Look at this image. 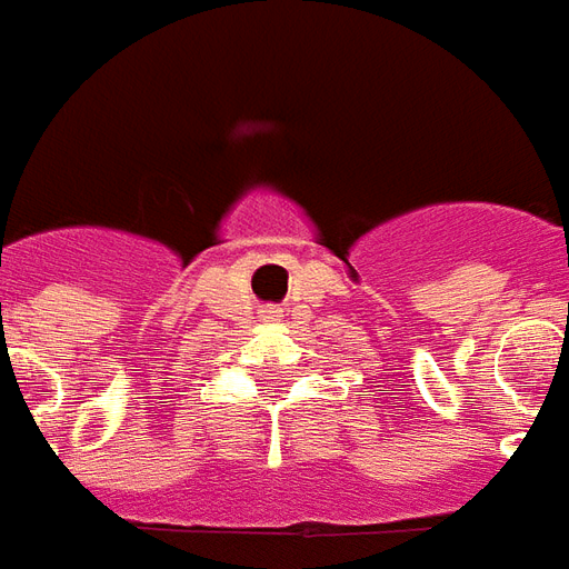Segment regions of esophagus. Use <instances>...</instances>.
<instances>
[{
  "label": "esophagus",
  "instance_id": "1",
  "mask_svg": "<svg viewBox=\"0 0 569 569\" xmlns=\"http://www.w3.org/2000/svg\"><path fill=\"white\" fill-rule=\"evenodd\" d=\"M267 318H281V315H279V309H269V312H267Z\"/></svg>",
  "mask_w": 569,
  "mask_h": 569
}]
</instances>
